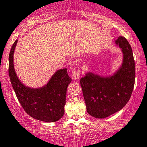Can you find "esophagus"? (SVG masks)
Listing matches in <instances>:
<instances>
[{
    "label": "esophagus",
    "mask_w": 147,
    "mask_h": 147,
    "mask_svg": "<svg viewBox=\"0 0 147 147\" xmlns=\"http://www.w3.org/2000/svg\"><path fill=\"white\" fill-rule=\"evenodd\" d=\"M80 74H81V71H80V69H76L72 72V77H73V79L75 80H78L79 77L80 76Z\"/></svg>",
    "instance_id": "obj_1"
}]
</instances>
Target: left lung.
Returning a JSON list of instances; mask_svg holds the SVG:
<instances>
[{"mask_svg": "<svg viewBox=\"0 0 147 147\" xmlns=\"http://www.w3.org/2000/svg\"><path fill=\"white\" fill-rule=\"evenodd\" d=\"M123 53V62L117 73L110 77L86 74L80 80L87 112L92 117L103 119L119 112L131 97L135 79L133 50L123 36L116 40Z\"/></svg>", "mask_w": 147, "mask_h": 147, "instance_id": "left-lung-1", "label": "left lung"}]
</instances>
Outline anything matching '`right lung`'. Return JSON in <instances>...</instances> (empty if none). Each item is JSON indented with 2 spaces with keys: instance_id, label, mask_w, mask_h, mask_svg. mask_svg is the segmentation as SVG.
Masks as SVG:
<instances>
[{
  "instance_id": "add662e5",
  "label": "right lung",
  "mask_w": 147,
  "mask_h": 147,
  "mask_svg": "<svg viewBox=\"0 0 147 147\" xmlns=\"http://www.w3.org/2000/svg\"><path fill=\"white\" fill-rule=\"evenodd\" d=\"M17 40L9 54V76L17 99L26 112L37 120L54 122L63 116L67 87L71 82L67 69H61L53 75L49 83L41 88L24 86L16 75L13 54Z\"/></svg>"
}]
</instances>
